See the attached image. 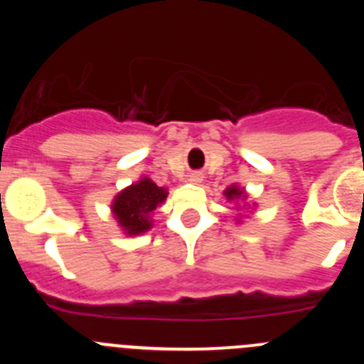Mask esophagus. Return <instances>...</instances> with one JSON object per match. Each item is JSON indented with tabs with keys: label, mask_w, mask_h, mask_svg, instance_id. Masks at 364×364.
<instances>
[{
	"label": "esophagus",
	"mask_w": 364,
	"mask_h": 364,
	"mask_svg": "<svg viewBox=\"0 0 364 364\" xmlns=\"http://www.w3.org/2000/svg\"><path fill=\"white\" fill-rule=\"evenodd\" d=\"M193 182V184H198V182H200L202 180V176L200 175H191V178H189Z\"/></svg>",
	"instance_id": "1"
}]
</instances>
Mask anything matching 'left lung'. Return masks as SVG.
Masks as SVG:
<instances>
[{
    "mask_svg": "<svg viewBox=\"0 0 364 364\" xmlns=\"http://www.w3.org/2000/svg\"><path fill=\"white\" fill-rule=\"evenodd\" d=\"M224 197H226L228 202H231V204L235 205V208H231V210L235 211H244V210H255V202H247V193L246 189L240 188V186L237 184H231L230 188L224 189ZM244 217L246 215H237L235 217V220L237 222H242Z\"/></svg>",
    "mask_w": 364,
    "mask_h": 364,
    "instance_id": "1",
    "label": "left lung"
}]
</instances>
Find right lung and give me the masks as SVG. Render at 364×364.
Segmentation results:
<instances>
[{"label": "right lung", "mask_w": 364, "mask_h": 364, "mask_svg": "<svg viewBox=\"0 0 364 364\" xmlns=\"http://www.w3.org/2000/svg\"><path fill=\"white\" fill-rule=\"evenodd\" d=\"M166 198V188L154 184L149 176H142L112 198V217L124 235L136 237L153 228V211L164 204Z\"/></svg>", "instance_id": "obj_1"}]
</instances>
